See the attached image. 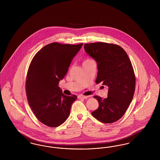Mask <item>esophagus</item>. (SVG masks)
<instances>
[{
	"mask_svg": "<svg viewBox=\"0 0 160 160\" xmlns=\"http://www.w3.org/2000/svg\"><path fill=\"white\" fill-rule=\"evenodd\" d=\"M78 98L79 99H87L88 98V96H84V95H79L78 96Z\"/></svg>",
	"mask_w": 160,
	"mask_h": 160,
	"instance_id": "obj_1",
	"label": "esophagus"
}]
</instances>
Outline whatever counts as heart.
Segmentation results:
<instances>
[{
  "instance_id": "obj_1",
  "label": "heart",
  "mask_w": 160,
  "mask_h": 160,
  "mask_svg": "<svg viewBox=\"0 0 160 160\" xmlns=\"http://www.w3.org/2000/svg\"><path fill=\"white\" fill-rule=\"evenodd\" d=\"M92 61V59H86L85 61H84V62H89V61Z\"/></svg>"
}]
</instances>
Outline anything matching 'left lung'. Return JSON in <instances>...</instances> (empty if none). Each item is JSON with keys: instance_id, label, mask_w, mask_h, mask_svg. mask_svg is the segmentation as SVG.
<instances>
[{"instance_id": "obj_1", "label": "left lung", "mask_w": 160, "mask_h": 160, "mask_svg": "<svg viewBox=\"0 0 160 160\" xmlns=\"http://www.w3.org/2000/svg\"><path fill=\"white\" fill-rule=\"evenodd\" d=\"M85 52L97 63L96 83L108 88V96H94L98 108L92 112L100 122L113 123L120 119L132 101L136 87V77L128 54L121 47L106 42L85 44Z\"/></svg>"}]
</instances>
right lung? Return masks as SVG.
Instances as JSON below:
<instances>
[{
    "mask_svg": "<svg viewBox=\"0 0 160 160\" xmlns=\"http://www.w3.org/2000/svg\"><path fill=\"white\" fill-rule=\"evenodd\" d=\"M82 46L53 42L42 48L31 61L26 82L27 98L37 118L48 127H57L65 122L77 98L65 95L58 84Z\"/></svg>",
    "mask_w": 160,
    "mask_h": 160,
    "instance_id": "obj_1",
    "label": "right lung"
}]
</instances>
